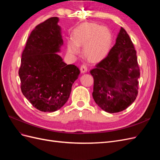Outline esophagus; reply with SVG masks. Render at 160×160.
<instances>
[{
    "instance_id": "1",
    "label": "esophagus",
    "mask_w": 160,
    "mask_h": 160,
    "mask_svg": "<svg viewBox=\"0 0 160 160\" xmlns=\"http://www.w3.org/2000/svg\"><path fill=\"white\" fill-rule=\"evenodd\" d=\"M80 70H81V72H82V73H84V72L88 71V67H87L86 65H82L81 66Z\"/></svg>"
}]
</instances>
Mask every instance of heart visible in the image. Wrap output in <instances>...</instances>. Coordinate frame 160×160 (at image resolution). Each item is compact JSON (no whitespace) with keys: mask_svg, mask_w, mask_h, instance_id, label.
<instances>
[{"mask_svg":"<svg viewBox=\"0 0 160 160\" xmlns=\"http://www.w3.org/2000/svg\"><path fill=\"white\" fill-rule=\"evenodd\" d=\"M112 43V35L108 27L93 22L81 24L72 34V41L67 44V51L72 55L79 52L84 47L85 57L91 61H99L108 55Z\"/></svg>","mask_w":160,"mask_h":160,"instance_id":"heart-1","label":"heart"}]
</instances>
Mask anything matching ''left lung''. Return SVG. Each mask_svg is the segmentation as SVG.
<instances>
[{
    "label": "left lung",
    "mask_w": 160,
    "mask_h": 160,
    "mask_svg": "<svg viewBox=\"0 0 160 160\" xmlns=\"http://www.w3.org/2000/svg\"><path fill=\"white\" fill-rule=\"evenodd\" d=\"M90 73L94 80L93 99L106 112L122 111L136 99L139 67L136 51L123 27L108 56L98 62Z\"/></svg>",
    "instance_id": "obj_1"
}]
</instances>
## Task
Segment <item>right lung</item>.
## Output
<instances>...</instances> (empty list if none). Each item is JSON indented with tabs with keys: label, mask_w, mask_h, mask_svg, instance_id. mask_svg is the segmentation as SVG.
Masks as SVG:
<instances>
[{
	"label": "right lung",
	"mask_w": 160,
	"mask_h": 160,
	"mask_svg": "<svg viewBox=\"0 0 160 160\" xmlns=\"http://www.w3.org/2000/svg\"><path fill=\"white\" fill-rule=\"evenodd\" d=\"M58 21V17L49 18L32 31L18 70L22 94L43 112H53L65 105L80 73L78 67L67 65L57 53L63 43Z\"/></svg>",
	"instance_id": "right-lung-1"
}]
</instances>
